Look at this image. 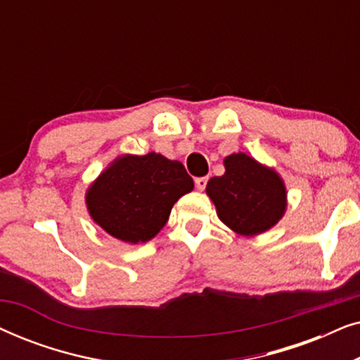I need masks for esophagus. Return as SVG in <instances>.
Here are the masks:
<instances>
[{
  "instance_id": "obj_1",
  "label": "esophagus",
  "mask_w": 360,
  "mask_h": 360,
  "mask_svg": "<svg viewBox=\"0 0 360 360\" xmlns=\"http://www.w3.org/2000/svg\"><path fill=\"white\" fill-rule=\"evenodd\" d=\"M206 184H208V176H198V179L195 180V185L198 190H205Z\"/></svg>"
}]
</instances>
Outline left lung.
Returning <instances> with one entry per match:
<instances>
[{
  "label": "left lung",
  "mask_w": 360,
  "mask_h": 360,
  "mask_svg": "<svg viewBox=\"0 0 360 360\" xmlns=\"http://www.w3.org/2000/svg\"><path fill=\"white\" fill-rule=\"evenodd\" d=\"M224 167V175L213 176L206 185L219 219L243 236L260 234L277 224L287 208L278 174L243 152L226 157Z\"/></svg>",
  "instance_id": "1"
}]
</instances>
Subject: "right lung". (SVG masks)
Masks as SVG:
<instances>
[{
  "mask_svg": "<svg viewBox=\"0 0 360 360\" xmlns=\"http://www.w3.org/2000/svg\"><path fill=\"white\" fill-rule=\"evenodd\" d=\"M193 190V179L176 160L150 152L122 155L86 191L91 218L112 238L147 243L164 228L172 206Z\"/></svg>",
  "mask_w": 360,
  "mask_h": 360,
  "instance_id": "right-lung-1",
  "label": "right lung"
}]
</instances>
